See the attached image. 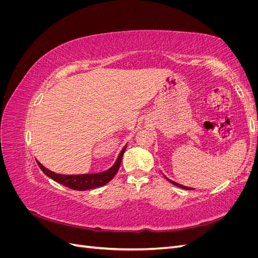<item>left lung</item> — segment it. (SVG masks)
I'll use <instances>...</instances> for the list:
<instances>
[{
  "instance_id": "1",
  "label": "left lung",
  "mask_w": 258,
  "mask_h": 258,
  "mask_svg": "<svg viewBox=\"0 0 258 258\" xmlns=\"http://www.w3.org/2000/svg\"><path fill=\"white\" fill-rule=\"evenodd\" d=\"M167 179L168 181L170 182V183H172L173 185H175V186H177V187H179V188H183V189H194V188H190V187H186V186H183V185H181V184H177V183H175V182H173V181H171V179H169L168 177H167Z\"/></svg>"
}]
</instances>
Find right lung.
Wrapping results in <instances>:
<instances>
[{"instance_id": "obj_1", "label": "right lung", "mask_w": 258, "mask_h": 258, "mask_svg": "<svg viewBox=\"0 0 258 258\" xmlns=\"http://www.w3.org/2000/svg\"><path fill=\"white\" fill-rule=\"evenodd\" d=\"M126 148H127V146H124L122 148L119 156H118V158H117L116 162L114 163V166L108 170L104 171V172H101V173L63 175V174H58V173L52 172V171L48 170L47 168H45L42 163H40L38 161H37V165L46 175L52 178L53 181H56L57 183L62 184L63 186H67V187H69V188L74 189V190H87V189L97 188V187L103 186L111 181V179L116 175V173L118 172V169H119L120 163H121L122 155H123L124 151H126Z\"/></svg>"}]
</instances>
